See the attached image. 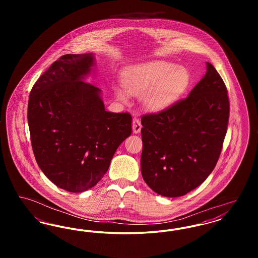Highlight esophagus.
Instances as JSON below:
<instances>
[{"instance_id": "1", "label": "esophagus", "mask_w": 258, "mask_h": 258, "mask_svg": "<svg viewBox=\"0 0 258 258\" xmlns=\"http://www.w3.org/2000/svg\"><path fill=\"white\" fill-rule=\"evenodd\" d=\"M141 127H142V124H141V121L139 119V117L135 116L133 120V131L135 134H139L140 131H141Z\"/></svg>"}]
</instances>
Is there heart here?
<instances>
[{"label":"heart","mask_w":258,"mask_h":258,"mask_svg":"<svg viewBox=\"0 0 258 258\" xmlns=\"http://www.w3.org/2000/svg\"><path fill=\"white\" fill-rule=\"evenodd\" d=\"M124 89L135 95L144 94V101L151 110H162L180 97L188 86L189 74L183 68L166 61H152L130 67L123 71ZM118 97L126 100L119 91Z\"/></svg>","instance_id":"b5f03b06"}]
</instances>
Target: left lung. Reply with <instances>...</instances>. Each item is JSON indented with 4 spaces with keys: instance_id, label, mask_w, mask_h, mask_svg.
Returning <instances> with one entry per match:
<instances>
[{
    "instance_id": "1",
    "label": "left lung",
    "mask_w": 258,
    "mask_h": 258,
    "mask_svg": "<svg viewBox=\"0 0 258 258\" xmlns=\"http://www.w3.org/2000/svg\"><path fill=\"white\" fill-rule=\"evenodd\" d=\"M207 72L186 98L141 117V173L162 197H183L202 184L221 156L227 132V89L216 69Z\"/></svg>"
}]
</instances>
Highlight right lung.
I'll return each instance as SVG.
<instances>
[{
	"label": "right lung",
	"instance_id": "obj_1",
	"mask_svg": "<svg viewBox=\"0 0 258 258\" xmlns=\"http://www.w3.org/2000/svg\"><path fill=\"white\" fill-rule=\"evenodd\" d=\"M92 54H67L54 61L32 88L28 123L39 168L70 192L93 187L108 170L123 140L132 135V115L104 109L100 89L83 81Z\"/></svg>",
	"mask_w": 258,
	"mask_h": 258
}]
</instances>
